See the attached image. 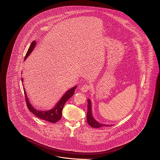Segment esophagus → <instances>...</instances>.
I'll use <instances>...</instances> for the list:
<instances>
[{
    "instance_id": "esophagus-1",
    "label": "esophagus",
    "mask_w": 160,
    "mask_h": 160,
    "mask_svg": "<svg viewBox=\"0 0 160 160\" xmlns=\"http://www.w3.org/2000/svg\"><path fill=\"white\" fill-rule=\"evenodd\" d=\"M90 84H84L82 87H81V90L82 92H87L88 90H89L91 88Z\"/></svg>"
}]
</instances>
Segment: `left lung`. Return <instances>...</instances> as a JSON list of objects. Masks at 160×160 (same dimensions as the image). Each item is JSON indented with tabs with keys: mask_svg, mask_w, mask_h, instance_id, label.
<instances>
[{
	"mask_svg": "<svg viewBox=\"0 0 160 160\" xmlns=\"http://www.w3.org/2000/svg\"><path fill=\"white\" fill-rule=\"evenodd\" d=\"M91 102L90 101V100H88V112L87 113V121L88 124L92 127L93 128H99V127H102V126H108V125H104V124H102L99 122H98L97 121H96L94 118L92 117V109H91Z\"/></svg>",
	"mask_w": 160,
	"mask_h": 160,
	"instance_id": "8db88e82",
	"label": "left lung"
}]
</instances>
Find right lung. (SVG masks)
Segmentation results:
<instances>
[{"label": "right lung", "mask_w": 160, "mask_h": 160, "mask_svg": "<svg viewBox=\"0 0 160 160\" xmlns=\"http://www.w3.org/2000/svg\"><path fill=\"white\" fill-rule=\"evenodd\" d=\"M36 43L35 41H33L31 43V45L30 46L29 49L28 50V52L25 56L24 60L27 58V57L32 52ZM22 81H23V78H22ZM76 87L77 86H75V87L72 88L71 89L68 90V91L65 93V94L60 99V100L58 102L57 105L54 107V108H52L50 110H48V111H39V110H36L35 108H34V107L31 105V104H30L28 98L26 96V91L23 88L26 105L28 106L29 111L32 112L33 114H34L36 116L38 117L39 118L45 120V121H48L50 122H52V123L56 122L61 119L62 116V110H63V107L64 106V104L66 102L70 97L73 96V94L74 92V90H75V88H76Z\"/></svg>", "instance_id": "1"}]
</instances>
